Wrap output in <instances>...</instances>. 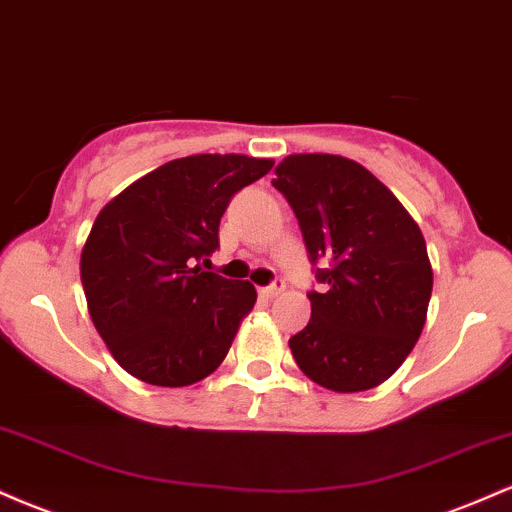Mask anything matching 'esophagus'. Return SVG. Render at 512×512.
I'll return each instance as SVG.
<instances>
[{
    "mask_svg": "<svg viewBox=\"0 0 512 512\" xmlns=\"http://www.w3.org/2000/svg\"><path fill=\"white\" fill-rule=\"evenodd\" d=\"M284 289H286V284L281 279H276L274 284H269V286H264V289H260V293L264 298H276L279 296V293H284Z\"/></svg>",
    "mask_w": 512,
    "mask_h": 512,
    "instance_id": "obj_1",
    "label": "esophagus"
}]
</instances>
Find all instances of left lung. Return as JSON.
Instances as JSON below:
<instances>
[{
	"instance_id": "8db88e82",
	"label": "left lung",
	"mask_w": 512,
	"mask_h": 512,
	"mask_svg": "<svg viewBox=\"0 0 512 512\" xmlns=\"http://www.w3.org/2000/svg\"><path fill=\"white\" fill-rule=\"evenodd\" d=\"M272 185L291 204L315 276L310 322L289 339L298 368L334 392L385 383L419 342L433 291L426 240L399 199L361 163L293 154Z\"/></svg>"
}]
</instances>
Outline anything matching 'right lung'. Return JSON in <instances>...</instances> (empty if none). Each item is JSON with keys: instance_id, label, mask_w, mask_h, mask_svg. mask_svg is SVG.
I'll list each match as a JSON object with an SVG mask.
<instances>
[{"instance_id": "add662e5", "label": "right lung", "mask_w": 512, "mask_h": 512, "mask_svg": "<svg viewBox=\"0 0 512 512\" xmlns=\"http://www.w3.org/2000/svg\"><path fill=\"white\" fill-rule=\"evenodd\" d=\"M269 158L197 154L163 163L101 209L81 250L88 315L110 354L149 385L214 373L257 301L250 281L204 272L231 197Z\"/></svg>"}]
</instances>
